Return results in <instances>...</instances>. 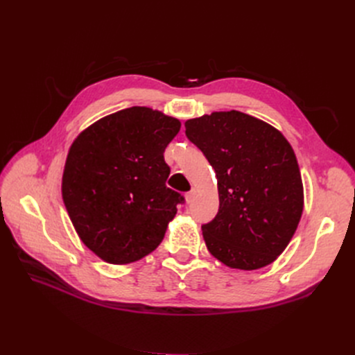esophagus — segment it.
Masks as SVG:
<instances>
[{"label": "esophagus", "instance_id": "1", "mask_svg": "<svg viewBox=\"0 0 355 355\" xmlns=\"http://www.w3.org/2000/svg\"><path fill=\"white\" fill-rule=\"evenodd\" d=\"M194 198H196V191H194V189L189 191L188 194L185 196V200H187V202H188V204H191L192 201H194Z\"/></svg>", "mask_w": 355, "mask_h": 355}]
</instances>
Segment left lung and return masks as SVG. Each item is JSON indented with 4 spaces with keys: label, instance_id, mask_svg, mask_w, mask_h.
Listing matches in <instances>:
<instances>
[{
    "label": "left lung",
    "instance_id": "8db88e82",
    "mask_svg": "<svg viewBox=\"0 0 355 355\" xmlns=\"http://www.w3.org/2000/svg\"><path fill=\"white\" fill-rule=\"evenodd\" d=\"M185 128L216 171L219 211L201 227L209 252L235 270L272 263L304 211L292 145L271 124L240 111L191 118Z\"/></svg>",
    "mask_w": 355,
    "mask_h": 355
}]
</instances>
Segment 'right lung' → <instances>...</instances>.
I'll return each instance as SVG.
<instances>
[{
  "label": "right lung",
  "instance_id": "1",
  "mask_svg": "<svg viewBox=\"0 0 355 355\" xmlns=\"http://www.w3.org/2000/svg\"><path fill=\"white\" fill-rule=\"evenodd\" d=\"M180 130L178 118L132 106L83 130L62 176V198L81 241L114 265L154 252L184 201L166 187L164 149Z\"/></svg>",
  "mask_w": 355,
  "mask_h": 355
}]
</instances>
